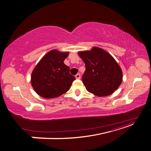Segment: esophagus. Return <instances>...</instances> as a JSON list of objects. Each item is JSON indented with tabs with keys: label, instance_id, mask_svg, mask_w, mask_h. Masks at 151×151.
<instances>
[{
	"label": "esophagus",
	"instance_id": "esophagus-1",
	"mask_svg": "<svg viewBox=\"0 0 151 151\" xmlns=\"http://www.w3.org/2000/svg\"><path fill=\"white\" fill-rule=\"evenodd\" d=\"M76 78L77 79H79L81 78V75L79 74H77L76 76Z\"/></svg>",
	"mask_w": 151,
	"mask_h": 151
}]
</instances>
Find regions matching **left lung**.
<instances>
[{
	"label": "left lung",
	"instance_id": "obj_1",
	"mask_svg": "<svg viewBox=\"0 0 151 151\" xmlns=\"http://www.w3.org/2000/svg\"><path fill=\"white\" fill-rule=\"evenodd\" d=\"M85 63L83 83L87 91L99 97L111 95L120 86L123 74L120 67L110 54L94 47L91 50L78 52Z\"/></svg>",
	"mask_w": 151,
	"mask_h": 151
}]
</instances>
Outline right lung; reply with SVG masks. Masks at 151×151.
Instances as JSON below:
<instances>
[{"label": "right lung", "mask_w": 151, "mask_h": 151, "mask_svg": "<svg viewBox=\"0 0 151 151\" xmlns=\"http://www.w3.org/2000/svg\"><path fill=\"white\" fill-rule=\"evenodd\" d=\"M68 52L52 50L42 58L32 72L31 83L41 97L51 99L60 96L70 89L75 77L63 61Z\"/></svg>", "instance_id": "1"}]
</instances>
